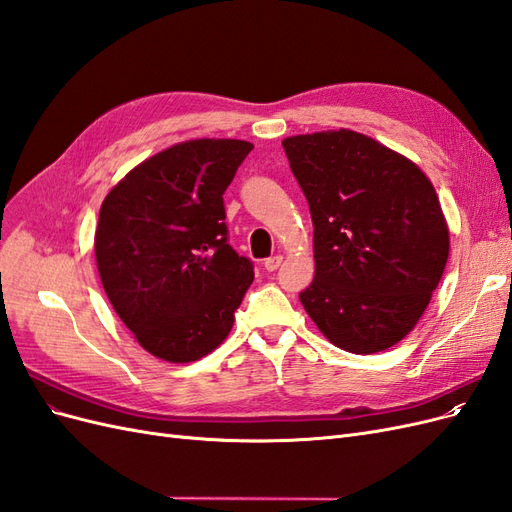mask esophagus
<instances>
[{"label":"esophagus","mask_w":512,"mask_h":512,"mask_svg":"<svg viewBox=\"0 0 512 512\" xmlns=\"http://www.w3.org/2000/svg\"><path fill=\"white\" fill-rule=\"evenodd\" d=\"M282 262H284V256H280V254H277V256H271V258H267V260H265V269H267V271L280 269Z\"/></svg>","instance_id":"esophagus-1"}]
</instances>
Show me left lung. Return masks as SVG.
<instances>
[{
	"mask_svg": "<svg viewBox=\"0 0 512 512\" xmlns=\"http://www.w3.org/2000/svg\"><path fill=\"white\" fill-rule=\"evenodd\" d=\"M282 145L314 222L305 312L346 352L395 346L425 314L451 252L436 188L410 158L354 130Z\"/></svg>",
	"mask_w": 512,
	"mask_h": 512,
	"instance_id": "left-lung-1",
	"label": "left lung"
}]
</instances>
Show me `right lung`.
I'll list each match as a JSON object with an SVG mask.
<instances>
[{"label":"right lung","instance_id":"right-lung-1","mask_svg":"<svg viewBox=\"0 0 512 512\" xmlns=\"http://www.w3.org/2000/svg\"><path fill=\"white\" fill-rule=\"evenodd\" d=\"M254 149L194 138L147 158L106 194L96 262L134 339L168 363L198 361L228 337L252 262L226 241L222 194Z\"/></svg>","mask_w":512,"mask_h":512}]
</instances>
